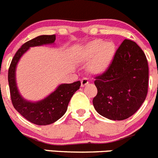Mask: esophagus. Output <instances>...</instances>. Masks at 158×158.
<instances>
[{"instance_id": "esophagus-1", "label": "esophagus", "mask_w": 158, "mask_h": 158, "mask_svg": "<svg viewBox=\"0 0 158 158\" xmlns=\"http://www.w3.org/2000/svg\"><path fill=\"white\" fill-rule=\"evenodd\" d=\"M88 83H89V80H88L87 78H83V79L81 80V86H82V87H84V86H86V85H87Z\"/></svg>"}]
</instances>
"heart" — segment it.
Returning a JSON list of instances; mask_svg holds the SVG:
<instances>
[{
  "label": "heart",
  "mask_w": 158,
  "mask_h": 158,
  "mask_svg": "<svg viewBox=\"0 0 158 158\" xmlns=\"http://www.w3.org/2000/svg\"><path fill=\"white\" fill-rule=\"evenodd\" d=\"M115 51V46L113 43L100 39L95 40L82 48L80 59L83 62H89V72L97 75L103 74L110 68Z\"/></svg>",
  "instance_id": "obj_1"
}]
</instances>
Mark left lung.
<instances>
[{
  "mask_svg": "<svg viewBox=\"0 0 158 158\" xmlns=\"http://www.w3.org/2000/svg\"><path fill=\"white\" fill-rule=\"evenodd\" d=\"M148 78L145 54L134 41L125 40L107 72L95 78L97 94L93 100L94 108L110 120L128 118L145 101Z\"/></svg>",
  "mask_w": 158,
  "mask_h": 158,
  "instance_id": "obj_1",
  "label": "left lung"
}]
</instances>
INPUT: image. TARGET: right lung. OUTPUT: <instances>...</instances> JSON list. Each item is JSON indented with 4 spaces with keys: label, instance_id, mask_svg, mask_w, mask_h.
<instances>
[{
    "label": "right lung",
    "instance_id": "right-lung-1",
    "mask_svg": "<svg viewBox=\"0 0 158 158\" xmlns=\"http://www.w3.org/2000/svg\"><path fill=\"white\" fill-rule=\"evenodd\" d=\"M55 40V35H42L25 43L15 54L8 69V84L13 106L25 118L38 126L50 125L61 118L67 110L72 97L81 86L79 81L61 84L48 97L35 102L26 100L19 93L15 72L22 56L30 48L52 44Z\"/></svg>",
    "mask_w": 158,
    "mask_h": 158
}]
</instances>
